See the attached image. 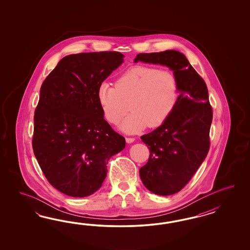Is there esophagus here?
<instances>
[{"label": "esophagus", "mask_w": 250, "mask_h": 250, "mask_svg": "<svg viewBox=\"0 0 250 250\" xmlns=\"http://www.w3.org/2000/svg\"><path fill=\"white\" fill-rule=\"evenodd\" d=\"M125 140H126L127 143H133L136 139H135V137H126Z\"/></svg>", "instance_id": "34e87169"}]
</instances>
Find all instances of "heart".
I'll use <instances>...</instances> for the list:
<instances>
[{
  "mask_svg": "<svg viewBox=\"0 0 250 250\" xmlns=\"http://www.w3.org/2000/svg\"><path fill=\"white\" fill-rule=\"evenodd\" d=\"M179 82L167 69L137 65L124 71L115 86L107 83L99 85L97 98L106 120L118 125L123 131L134 134L146 128L159 127L173 113L179 101Z\"/></svg>",
  "mask_w": 250,
  "mask_h": 250,
  "instance_id": "1",
  "label": "heart"
}]
</instances>
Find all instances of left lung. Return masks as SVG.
Wrapping results in <instances>:
<instances>
[{"instance_id":"1","label":"left lung","mask_w":250,"mask_h":250,"mask_svg":"<svg viewBox=\"0 0 250 250\" xmlns=\"http://www.w3.org/2000/svg\"><path fill=\"white\" fill-rule=\"evenodd\" d=\"M160 64L173 70L180 88L171 115L159 127L141 136L150 155L139 169L146 188L158 195H171L189 182L210 148L212 106L204 79L183 54L176 50L140 53L135 62Z\"/></svg>"}]
</instances>
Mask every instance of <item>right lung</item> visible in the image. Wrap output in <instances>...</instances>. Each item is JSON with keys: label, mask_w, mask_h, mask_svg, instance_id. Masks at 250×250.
Instances as JSON below:
<instances>
[{"label": "right lung", "mask_w": 250, "mask_h": 250, "mask_svg": "<svg viewBox=\"0 0 250 250\" xmlns=\"http://www.w3.org/2000/svg\"><path fill=\"white\" fill-rule=\"evenodd\" d=\"M124 57L116 51L69 55L41 86L33 150L46 180L66 195L89 196L100 189L108 160L125 146L97 98L99 85Z\"/></svg>", "instance_id": "obj_1"}]
</instances>
